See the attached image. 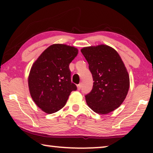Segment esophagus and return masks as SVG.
Wrapping results in <instances>:
<instances>
[{"instance_id":"1","label":"esophagus","mask_w":153,"mask_h":153,"mask_svg":"<svg viewBox=\"0 0 153 153\" xmlns=\"http://www.w3.org/2000/svg\"><path fill=\"white\" fill-rule=\"evenodd\" d=\"M81 83H79V85H77V89L79 90H81Z\"/></svg>"}]
</instances>
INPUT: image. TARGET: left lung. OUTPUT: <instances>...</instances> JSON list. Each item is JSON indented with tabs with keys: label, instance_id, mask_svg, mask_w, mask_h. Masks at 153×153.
<instances>
[{
	"label": "left lung",
	"instance_id": "1",
	"mask_svg": "<svg viewBox=\"0 0 153 153\" xmlns=\"http://www.w3.org/2000/svg\"><path fill=\"white\" fill-rule=\"evenodd\" d=\"M81 53L89 65L93 87L85 95L88 106L99 114H107L120 106L129 88V76L120 55L106 45L83 47Z\"/></svg>",
	"mask_w": 153,
	"mask_h": 153
}]
</instances>
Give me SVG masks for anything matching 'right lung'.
<instances>
[{"label": "right lung", "mask_w": 153, "mask_h": 153, "mask_svg": "<svg viewBox=\"0 0 153 153\" xmlns=\"http://www.w3.org/2000/svg\"><path fill=\"white\" fill-rule=\"evenodd\" d=\"M74 47L53 44L33 62L28 75L30 96L46 114L58 111L65 105L76 86L71 82L69 65L78 54Z\"/></svg>", "instance_id": "right-lung-1"}]
</instances>
